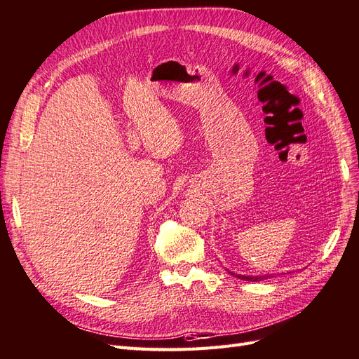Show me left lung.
Listing matches in <instances>:
<instances>
[{
    "instance_id": "8db88e82",
    "label": "left lung",
    "mask_w": 359,
    "mask_h": 359,
    "mask_svg": "<svg viewBox=\"0 0 359 359\" xmlns=\"http://www.w3.org/2000/svg\"><path fill=\"white\" fill-rule=\"evenodd\" d=\"M234 275V273H232ZM236 277L241 278V280H246V281H262V280H266L269 277V275H264V277H248V275H236Z\"/></svg>"
}]
</instances>
